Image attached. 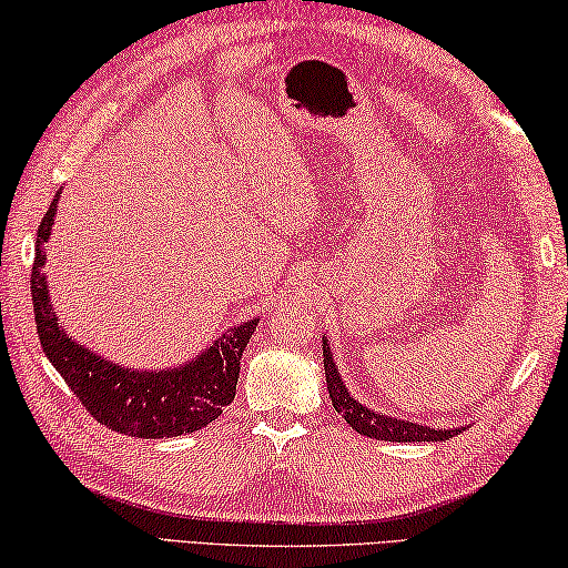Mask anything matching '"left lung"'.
I'll list each match as a JSON object with an SVG mask.
<instances>
[{
    "instance_id": "obj_1",
    "label": "left lung",
    "mask_w": 568,
    "mask_h": 568,
    "mask_svg": "<svg viewBox=\"0 0 568 568\" xmlns=\"http://www.w3.org/2000/svg\"><path fill=\"white\" fill-rule=\"evenodd\" d=\"M323 366H326V386L328 397L333 402V409H336L341 417L346 419V425L354 427L358 435L384 439V443H443L455 435H460L465 427H453V429H437L419 425V422L399 419L392 417V414L374 412L372 407L358 402L354 394L348 392V386L341 379V372L336 362H333V351L328 338L323 336Z\"/></svg>"
}]
</instances>
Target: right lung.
Wrapping results in <instances>:
<instances>
[{"label": "right lung", "mask_w": 568, "mask_h": 568, "mask_svg": "<svg viewBox=\"0 0 568 568\" xmlns=\"http://www.w3.org/2000/svg\"><path fill=\"white\" fill-rule=\"evenodd\" d=\"M60 194H55L40 222L30 281L34 323L44 356L83 402V407L108 429L131 437L161 439L206 427L235 399L242 351L255 333L260 316L227 328L202 354L166 368H131L90 351L58 323L48 275L42 270L48 263L44 245L55 224Z\"/></svg>", "instance_id": "obj_1"}]
</instances>
